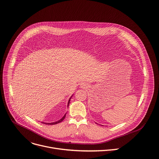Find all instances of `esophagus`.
Masks as SVG:
<instances>
[{"mask_svg": "<svg viewBox=\"0 0 159 159\" xmlns=\"http://www.w3.org/2000/svg\"><path fill=\"white\" fill-rule=\"evenodd\" d=\"M81 85H82V87H83H83H84V84H81Z\"/></svg>", "mask_w": 159, "mask_h": 159, "instance_id": "esophagus-1", "label": "esophagus"}]
</instances>
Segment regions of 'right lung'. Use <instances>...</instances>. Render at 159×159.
Here are the masks:
<instances>
[{"instance_id":"1","label":"right lung","mask_w":159,"mask_h":159,"mask_svg":"<svg viewBox=\"0 0 159 159\" xmlns=\"http://www.w3.org/2000/svg\"><path fill=\"white\" fill-rule=\"evenodd\" d=\"M70 99L69 100V102H68V106H69V102H70ZM66 114L62 118H61L60 120H58V121H55V122H53V123H44L43 122V124H48V125H55V124H58V123H60V122H61V121H62L64 119H65V118H66Z\"/></svg>"}]
</instances>
